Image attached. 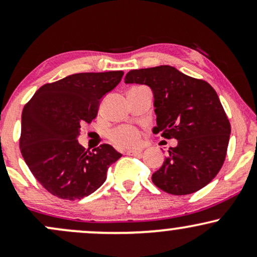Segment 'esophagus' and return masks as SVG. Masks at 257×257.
<instances>
[{
	"label": "esophagus",
	"instance_id": "obj_1",
	"mask_svg": "<svg viewBox=\"0 0 257 257\" xmlns=\"http://www.w3.org/2000/svg\"><path fill=\"white\" fill-rule=\"evenodd\" d=\"M126 155L129 156H139L141 153V150L140 149H133V150H128V151H125Z\"/></svg>",
	"mask_w": 257,
	"mask_h": 257
}]
</instances>
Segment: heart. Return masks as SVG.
<instances>
[{"mask_svg":"<svg viewBox=\"0 0 257 257\" xmlns=\"http://www.w3.org/2000/svg\"><path fill=\"white\" fill-rule=\"evenodd\" d=\"M110 140L117 147H132L140 141V133L131 125L118 126L110 133Z\"/></svg>","mask_w":257,"mask_h":257,"instance_id":"b5f03b06","label":"heart"}]
</instances>
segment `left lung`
I'll use <instances>...</instances> for the list:
<instances>
[{
	"label": "left lung",
	"mask_w": 257,
	"mask_h": 257,
	"mask_svg": "<svg viewBox=\"0 0 257 257\" xmlns=\"http://www.w3.org/2000/svg\"><path fill=\"white\" fill-rule=\"evenodd\" d=\"M125 83L151 88L157 114L153 133L178 140L163 166L153 173V184L175 196L197 192L208 185L225 162L231 134L214 88L169 65L132 70Z\"/></svg>",
	"instance_id": "1"
}]
</instances>
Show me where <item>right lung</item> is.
<instances>
[{
	"mask_svg": "<svg viewBox=\"0 0 257 257\" xmlns=\"http://www.w3.org/2000/svg\"><path fill=\"white\" fill-rule=\"evenodd\" d=\"M123 71L75 73L42 85L24 106L20 151L41 185L61 199H81L105 182L120 158L108 144L93 151L78 144L81 125L96 117L100 100Z\"/></svg>",
	"mask_w": 257,
	"mask_h": 257,
	"instance_id": "right-lung-1",
	"label": "right lung"
}]
</instances>
